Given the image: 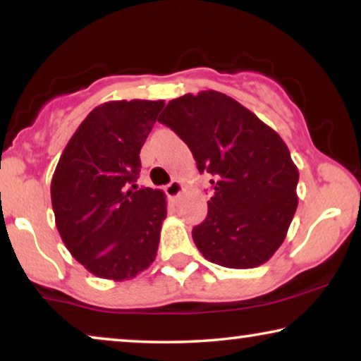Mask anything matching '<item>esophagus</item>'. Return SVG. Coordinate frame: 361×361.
<instances>
[{
    "instance_id": "34e87169",
    "label": "esophagus",
    "mask_w": 361,
    "mask_h": 361,
    "mask_svg": "<svg viewBox=\"0 0 361 361\" xmlns=\"http://www.w3.org/2000/svg\"><path fill=\"white\" fill-rule=\"evenodd\" d=\"M166 194L169 199H177L182 192H184V185H182L180 180H172L169 185H166Z\"/></svg>"
}]
</instances>
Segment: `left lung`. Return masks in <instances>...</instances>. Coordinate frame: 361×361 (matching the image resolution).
Instances as JSON below:
<instances>
[{"instance_id":"obj_1","label":"left lung","mask_w":361,"mask_h":361,"mask_svg":"<svg viewBox=\"0 0 361 361\" xmlns=\"http://www.w3.org/2000/svg\"><path fill=\"white\" fill-rule=\"evenodd\" d=\"M159 121L189 146L197 169L214 176L209 214L192 230L204 258L231 269L264 264L298 209L299 171L283 137L215 90L174 98Z\"/></svg>"}]
</instances>
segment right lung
I'll return each instance as SVG.
<instances>
[{
  "label": "right lung",
  "mask_w": 361,
  "mask_h": 361,
  "mask_svg": "<svg viewBox=\"0 0 361 361\" xmlns=\"http://www.w3.org/2000/svg\"><path fill=\"white\" fill-rule=\"evenodd\" d=\"M164 100H115L88 113L67 142L51 182L59 235L102 279H133L156 259L166 194L137 189L140 151Z\"/></svg>",
  "instance_id": "1"
}]
</instances>
